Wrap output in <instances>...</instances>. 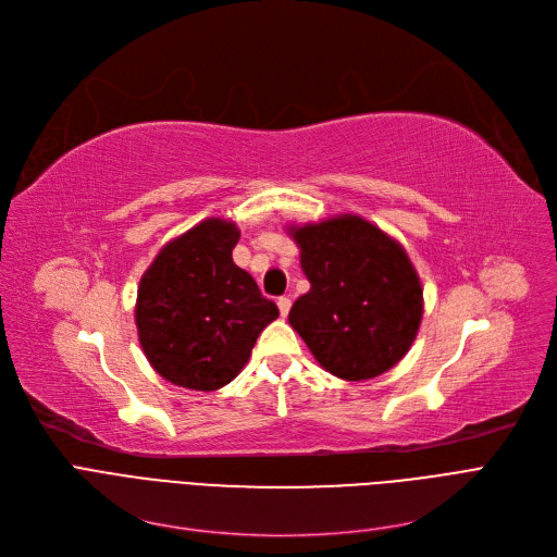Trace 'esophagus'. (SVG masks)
<instances>
[{"label":"esophagus","instance_id":"34e87169","mask_svg":"<svg viewBox=\"0 0 557 557\" xmlns=\"http://www.w3.org/2000/svg\"><path fill=\"white\" fill-rule=\"evenodd\" d=\"M277 309H280L282 315H288V311H290V300H288V298H280V300H277Z\"/></svg>","mask_w":557,"mask_h":557}]
</instances>
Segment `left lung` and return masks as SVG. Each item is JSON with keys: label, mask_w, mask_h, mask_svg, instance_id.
Masks as SVG:
<instances>
[{"label": "left lung", "mask_w": 557, "mask_h": 557, "mask_svg": "<svg viewBox=\"0 0 557 557\" xmlns=\"http://www.w3.org/2000/svg\"><path fill=\"white\" fill-rule=\"evenodd\" d=\"M294 232L311 288L288 323L332 374L361 382L391 370L416 341L422 286L404 248L359 216Z\"/></svg>", "instance_id": "1"}]
</instances>
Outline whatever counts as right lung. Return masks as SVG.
Masks as SVG:
<instances>
[{
    "instance_id": "add662e5",
    "label": "right lung",
    "mask_w": 557,
    "mask_h": 557,
    "mask_svg": "<svg viewBox=\"0 0 557 557\" xmlns=\"http://www.w3.org/2000/svg\"><path fill=\"white\" fill-rule=\"evenodd\" d=\"M234 223L208 219L171 242L137 290L144 355L166 382L191 391L230 384L257 336L280 315L257 282L232 261Z\"/></svg>"
}]
</instances>
